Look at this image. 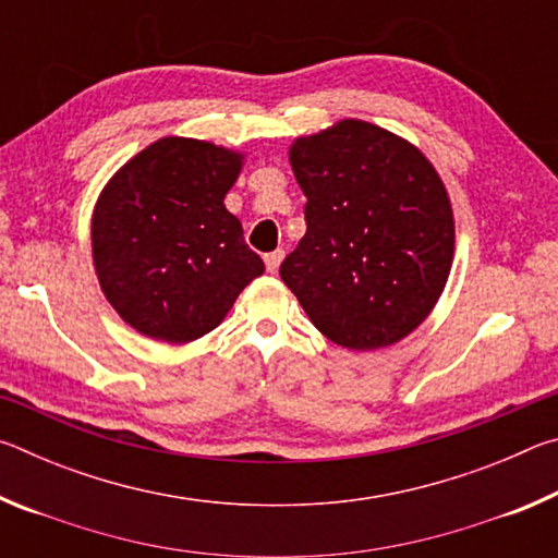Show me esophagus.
Here are the masks:
<instances>
[{
	"instance_id": "esophagus-1",
	"label": "esophagus",
	"mask_w": 558,
	"mask_h": 558,
	"mask_svg": "<svg viewBox=\"0 0 558 558\" xmlns=\"http://www.w3.org/2000/svg\"><path fill=\"white\" fill-rule=\"evenodd\" d=\"M282 258H286V253H282V251L266 253V256H263V260H266V268H268V272H278Z\"/></svg>"
}]
</instances>
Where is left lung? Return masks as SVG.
I'll return each mask as SVG.
<instances>
[{"label": "left lung", "instance_id": "8db88e82", "mask_svg": "<svg viewBox=\"0 0 558 558\" xmlns=\"http://www.w3.org/2000/svg\"><path fill=\"white\" fill-rule=\"evenodd\" d=\"M290 165L307 196L280 278L335 344L372 352L409 337L448 282L456 221L418 147L364 120L298 137Z\"/></svg>", "mask_w": 558, "mask_h": 558}]
</instances>
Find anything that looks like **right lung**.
Segmentation results:
<instances>
[{
	"label": "right lung",
	"mask_w": 558,
	"mask_h": 558,
	"mask_svg": "<svg viewBox=\"0 0 558 558\" xmlns=\"http://www.w3.org/2000/svg\"><path fill=\"white\" fill-rule=\"evenodd\" d=\"M243 155L192 137H162L122 165L93 211L100 290L140 335L199 339L263 276V260L226 209Z\"/></svg>",
	"instance_id": "add662e5"
}]
</instances>
